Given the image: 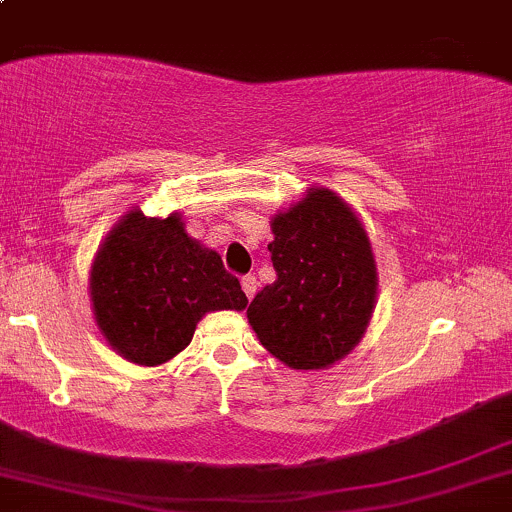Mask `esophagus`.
<instances>
[{"instance_id": "34e87169", "label": "esophagus", "mask_w": 512, "mask_h": 512, "mask_svg": "<svg viewBox=\"0 0 512 512\" xmlns=\"http://www.w3.org/2000/svg\"><path fill=\"white\" fill-rule=\"evenodd\" d=\"M243 291H245L247 299H252V296H255V291H257V279L252 277V274H247V277H243Z\"/></svg>"}]
</instances>
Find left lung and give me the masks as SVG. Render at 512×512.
Instances as JSON below:
<instances>
[{
  "label": "left lung",
  "instance_id": "obj_1",
  "mask_svg": "<svg viewBox=\"0 0 512 512\" xmlns=\"http://www.w3.org/2000/svg\"><path fill=\"white\" fill-rule=\"evenodd\" d=\"M269 226L277 282L252 299L247 323L286 367H333L374 316L379 274L364 223L342 196L311 187Z\"/></svg>",
  "mask_w": 512,
  "mask_h": 512
}]
</instances>
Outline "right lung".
I'll list each match as a JSON object with an SVG mask.
<instances>
[{"label":"right lung","instance_id":"1","mask_svg":"<svg viewBox=\"0 0 512 512\" xmlns=\"http://www.w3.org/2000/svg\"><path fill=\"white\" fill-rule=\"evenodd\" d=\"M97 328L128 362L160 367L213 311H243L247 296L221 255L184 228L182 213L145 216L133 206L106 233L89 269Z\"/></svg>","mask_w":512,"mask_h":512}]
</instances>
